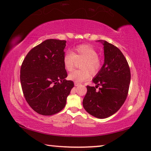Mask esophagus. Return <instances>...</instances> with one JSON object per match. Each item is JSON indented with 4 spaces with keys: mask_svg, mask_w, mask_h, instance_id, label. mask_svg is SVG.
<instances>
[{
    "mask_svg": "<svg viewBox=\"0 0 151 151\" xmlns=\"http://www.w3.org/2000/svg\"><path fill=\"white\" fill-rule=\"evenodd\" d=\"M81 84L80 83H76V82H75V86H76V87H77V86H78V85H80Z\"/></svg>",
    "mask_w": 151,
    "mask_h": 151,
    "instance_id": "esophagus-1",
    "label": "esophagus"
}]
</instances>
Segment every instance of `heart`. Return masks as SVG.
<instances>
[{
    "label": "heart",
    "instance_id": "obj_1",
    "mask_svg": "<svg viewBox=\"0 0 151 151\" xmlns=\"http://www.w3.org/2000/svg\"><path fill=\"white\" fill-rule=\"evenodd\" d=\"M83 59L81 63V70L73 71L68 75V78L76 83L88 80L91 74L97 73L101 67V60L98 56L95 47L88 44L78 45L74 47L73 52H67L63 56V64L67 71H72L75 68L76 60Z\"/></svg>",
    "mask_w": 151,
    "mask_h": 151
}]
</instances>
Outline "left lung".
<instances>
[{"label":"left lung","mask_w":151,"mask_h":151,"mask_svg":"<svg viewBox=\"0 0 151 151\" xmlns=\"http://www.w3.org/2000/svg\"><path fill=\"white\" fill-rule=\"evenodd\" d=\"M99 41L104 44V64L93 79L96 86H87L83 105L91 116L104 119L118 111L126 101L131 75L128 62L119 49L106 41Z\"/></svg>","instance_id":"left-lung-1"}]
</instances>
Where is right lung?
I'll use <instances>...</instances> for the list:
<instances>
[{
    "instance_id": "add662e5",
    "label": "right lung",
    "mask_w": 151,
    "mask_h": 151,
    "mask_svg": "<svg viewBox=\"0 0 151 151\" xmlns=\"http://www.w3.org/2000/svg\"><path fill=\"white\" fill-rule=\"evenodd\" d=\"M65 40H45L28 52L21 64L20 81L29 106L39 114L52 116L66 106L74 87L66 81L63 64Z\"/></svg>"
}]
</instances>
